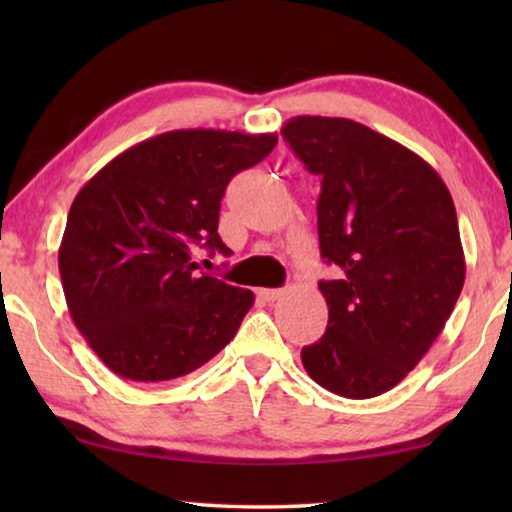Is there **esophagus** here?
Returning a JSON list of instances; mask_svg holds the SVG:
<instances>
[{
	"mask_svg": "<svg viewBox=\"0 0 512 512\" xmlns=\"http://www.w3.org/2000/svg\"><path fill=\"white\" fill-rule=\"evenodd\" d=\"M257 296L266 302H273L282 296V289H259Z\"/></svg>",
	"mask_w": 512,
	"mask_h": 512,
	"instance_id": "1",
	"label": "esophagus"
}]
</instances>
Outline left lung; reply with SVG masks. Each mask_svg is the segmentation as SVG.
<instances>
[{
    "label": "left lung",
    "mask_w": 512,
    "mask_h": 512,
    "mask_svg": "<svg viewBox=\"0 0 512 512\" xmlns=\"http://www.w3.org/2000/svg\"><path fill=\"white\" fill-rule=\"evenodd\" d=\"M282 137L320 180L318 282L329 318L302 348L307 375L350 400L391 391L443 332L465 282L456 207L443 178L359 121L300 115Z\"/></svg>",
    "instance_id": "8db88e82"
}]
</instances>
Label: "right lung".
Returning a JSON list of instances; mask_svg holds the SVG:
<instances>
[{
    "instance_id": "obj_1",
    "label": "right lung",
    "mask_w": 512,
    "mask_h": 512,
    "mask_svg": "<svg viewBox=\"0 0 512 512\" xmlns=\"http://www.w3.org/2000/svg\"><path fill=\"white\" fill-rule=\"evenodd\" d=\"M275 144V133L169 131L119 153L76 194L60 280L74 325L117 377H183L235 339L253 291L196 273L194 255H230L216 232L225 187Z\"/></svg>"
}]
</instances>
